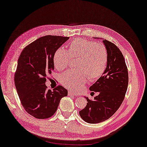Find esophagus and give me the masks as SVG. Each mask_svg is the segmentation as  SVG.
Here are the masks:
<instances>
[{"instance_id": "1", "label": "esophagus", "mask_w": 147, "mask_h": 147, "mask_svg": "<svg viewBox=\"0 0 147 147\" xmlns=\"http://www.w3.org/2000/svg\"><path fill=\"white\" fill-rule=\"evenodd\" d=\"M68 94L70 96H78V94L76 93H74V92H72L70 91H68Z\"/></svg>"}]
</instances>
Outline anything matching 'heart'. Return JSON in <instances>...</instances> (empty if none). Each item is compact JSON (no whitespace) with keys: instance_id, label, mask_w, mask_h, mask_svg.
Instances as JSON below:
<instances>
[{"instance_id":"1","label":"heart","mask_w":147,"mask_h":147,"mask_svg":"<svg viewBox=\"0 0 147 147\" xmlns=\"http://www.w3.org/2000/svg\"><path fill=\"white\" fill-rule=\"evenodd\" d=\"M77 58L75 67L60 76L61 84L67 89L80 91L87 80L94 81L103 75L108 64V52L102 44L78 38L72 40L67 51L62 47L54 54L53 63L56 69L61 71L68 66L69 58Z\"/></svg>"}]
</instances>
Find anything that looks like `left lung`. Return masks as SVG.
<instances>
[{
	"label": "left lung",
	"instance_id": "1",
	"mask_svg": "<svg viewBox=\"0 0 147 147\" xmlns=\"http://www.w3.org/2000/svg\"><path fill=\"white\" fill-rule=\"evenodd\" d=\"M108 52V64L103 75L90 87L98 92L94 100L85 97L86 107L80 111L81 118L89 123L107 120L118 110L125 98L128 86V71L125 59L116 45L103 39Z\"/></svg>",
	"mask_w": 147,
	"mask_h": 147
}]
</instances>
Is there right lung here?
Here are the masks:
<instances>
[{"label":"right lung","instance_id":"obj_1","mask_svg":"<svg viewBox=\"0 0 147 147\" xmlns=\"http://www.w3.org/2000/svg\"><path fill=\"white\" fill-rule=\"evenodd\" d=\"M68 37L47 35L25 47L18 60L14 82L20 101L26 111L37 119L55 114L67 91L61 85L47 90V77L54 69V54Z\"/></svg>","mask_w":147,"mask_h":147}]
</instances>
